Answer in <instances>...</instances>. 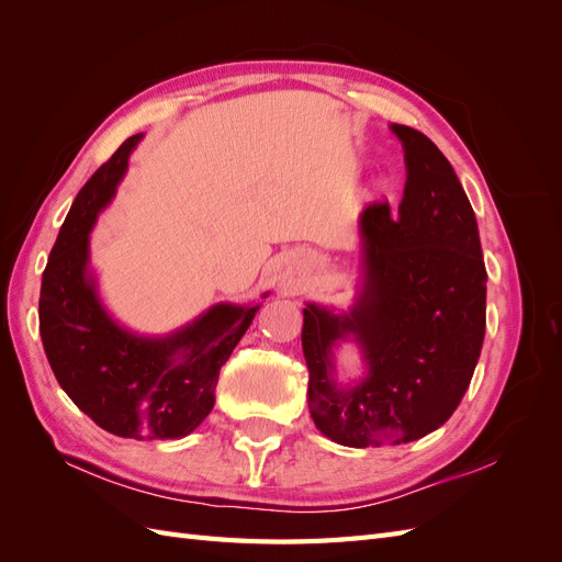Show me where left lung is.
I'll return each instance as SVG.
<instances>
[{"mask_svg": "<svg viewBox=\"0 0 562 562\" xmlns=\"http://www.w3.org/2000/svg\"><path fill=\"white\" fill-rule=\"evenodd\" d=\"M405 155L398 215L389 203L361 213L363 291L349 314L307 304L302 349L310 413L339 446L411 443L457 411L485 337L487 271L471 203L427 135L391 124ZM353 334L369 375L339 390L331 347Z\"/></svg>", "mask_w": 562, "mask_h": 562, "instance_id": "8db88e82", "label": "left lung"}]
</instances>
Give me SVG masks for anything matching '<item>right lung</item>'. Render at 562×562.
Instances as JSON below:
<instances>
[{
	"mask_svg": "<svg viewBox=\"0 0 562 562\" xmlns=\"http://www.w3.org/2000/svg\"><path fill=\"white\" fill-rule=\"evenodd\" d=\"M119 147L81 187L42 274L40 333L50 370L67 396L100 429L122 438H182L209 417L220 368L260 307L215 304L168 337L119 328L89 277V232L126 173L131 149Z\"/></svg>",
	"mask_w": 562,
	"mask_h": 562,
	"instance_id": "add662e5",
	"label": "right lung"
}]
</instances>
